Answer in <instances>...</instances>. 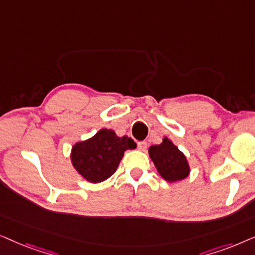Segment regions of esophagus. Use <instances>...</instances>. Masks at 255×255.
<instances>
[{"mask_svg": "<svg viewBox=\"0 0 255 255\" xmlns=\"http://www.w3.org/2000/svg\"><path fill=\"white\" fill-rule=\"evenodd\" d=\"M147 148V142L146 141H139L138 142V149L139 151H146Z\"/></svg>", "mask_w": 255, "mask_h": 255, "instance_id": "1", "label": "esophagus"}]
</instances>
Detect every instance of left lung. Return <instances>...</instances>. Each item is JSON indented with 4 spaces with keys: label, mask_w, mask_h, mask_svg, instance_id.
<instances>
[{
    "label": "left lung",
    "mask_w": 255,
    "mask_h": 255,
    "mask_svg": "<svg viewBox=\"0 0 255 255\" xmlns=\"http://www.w3.org/2000/svg\"><path fill=\"white\" fill-rule=\"evenodd\" d=\"M148 154L160 176L167 182H179L189 175L190 167L186 155L167 137L161 144L152 145Z\"/></svg>",
    "instance_id": "1"
}]
</instances>
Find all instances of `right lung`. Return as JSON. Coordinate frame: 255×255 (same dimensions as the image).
I'll list each match as a JSON object with an SVG mask.
<instances>
[{
  "label": "right lung",
  "mask_w": 255,
  "mask_h": 255,
  "mask_svg": "<svg viewBox=\"0 0 255 255\" xmlns=\"http://www.w3.org/2000/svg\"><path fill=\"white\" fill-rule=\"evenodd\" d=\"M135 147L137 144L128 135L118 137L114 130L104 128L72 146L71 162L82 179L100 183L116 172L124 152Z\"/></svg>",
  "instance_id": "obj_1"
}]
</instances>
